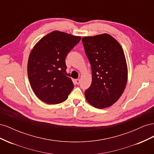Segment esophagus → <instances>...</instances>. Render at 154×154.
<instances>
[{"label":"esophagus","instance_id":"esophagus-1","mask_svg":"<svg viewBox=\"0 0 154 154\" xmlns=\"http://www.w3.org/2000/svg\"><path fill=\"white\" fill-rule=\"evenodd\" d=\"M75 82L77 85H79L80 83V79H76V80H75Z\"/></svg>","mask_w":154,"mask_h":154}]
</instances>
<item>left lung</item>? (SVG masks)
Returning a JSON list of instances; mask_svg holds the SVG:
<instances>
[{"label": "left lung", "instance_id": "obj_1", "mask_svg": "<svg viewBox=\"0 0 154 154\" xmlns=\"http://www.w3.org/2000/svg\"><path fill=\"white\" fill-rule=\"evenodd\" d=\"M92 69V83L85 92L87 101L97 109L110 106L124 92L128 69L124 51L109 34L82 38Z\"/></svg>", "mask_w": 154, "mask_h": 154}]
</instances>
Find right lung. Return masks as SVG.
<instances>
[{"mask_svg": "<svg viewBox=\"0 0 154 154\" xmlns=\"http://www.w3.org/2000/svg\"><path fill=\"white\" fill-rule=\"evenodd\" d=\"M81 36L54 31L41 38L29 54L27 74L36 96L48 104L66 101L74 88L66 72V58Z\"/></svg>", "mask_w": 154, "mask_h": 154, "instance_id": "1", "label": "right lung"}]
</instances>
